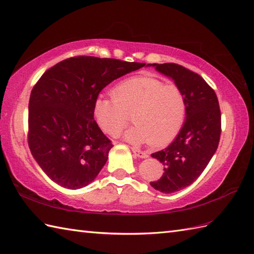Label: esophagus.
Here are the masks:
<instances>
[{
  "label": "esophagus",
  "instance_id": "obj_1",
  "mask_svg": "<svg viewBox=\"0 0 254 254\" xmlns=\"http://www.w3.org/2000/svg\"><path fill=\"white\" fill-rule=\"evenodd\" d=\"M132 152H133L134 155L137 156V157H139V158H147L148 157V155H147L146 152H143V150H139L135 147H132Z\"/></svg>",
  "mask_w": 254,
  "mask_h": 254
}]
</instances>
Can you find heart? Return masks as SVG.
Segmentation results:
<instances>
[{"instance_id":"obj_1","label":"heart","mask_w":254,"mask_h":254,"mask_svg":"<svg viewBox=\"0 0 254 254\" xmlns=\"http://www.w3.org/2000/svg\"><path fill=\"white\" fill-rule=\"evenodd\" d=\"M133 111L135 126L124 134L133 144L147 143L154 147L170 143L185 123L187 100L176 84H164L149 75H136L117 84L112 97H96L95 120L105 133L118 135L130 121Z\"/></svg>"}]
</instances>
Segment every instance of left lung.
<instances>
[{"label": "left lung", "instance_id": "1", "mask_svg": "<svg viewBox=\"0 0 254 254\" xmlns=\"http://www.w3.org/2000/svg\"><path fill=\"white\" fill-rule=\"evenodd\" d=\"M175 80L187 100V117L181 131L168 147L152 154L164 166L155 190L172 193L189 187L201 176L216 152L222 133V115L216 93L195 72L176 63L153 64Z\"/></svg>", "mask_w": 254, "mask_h": 254}]
</instances>
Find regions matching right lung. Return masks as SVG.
I'll return each instance as SVG.
<instances>
[{
    "label": "right lung",
    "instance_id": "right-lung-1",
    "mask_svg": "<svg viewBox=\"0 0 254 254\" xmlns=\"http://www.w3.org/2000/svg\"><path fill=\"white\" fill-rule=\"evenodd\" d=\"M144 65L78 56L42 74L30 94L27 139L52 181L76 190L99 174L113 145L95 121L94 100L112 80Z\"/></svg>",
    "mask_w": 254,
    "mask_h": 254
}]
</instances>
